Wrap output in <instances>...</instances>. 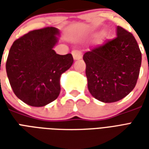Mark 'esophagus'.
<instances>
[{
	"label": "esophagus",
	"instance_id": "1",
	"mask_svg": "<svg viewBox=\"0 0 149 149\" xmlns=\"http://www.w3.org/2000/svg\"><path fill=\"white\" fill-rule=\"evenodd\" d=\"M72 56L74 60H79V59L81 58V52L78 50H73L72 51Z\"/></svg>",
	"mask_w": 149,
	"mask_h": 149
}]
</instances>
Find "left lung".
Masks as SVG:
<instances>
[{
  "label": "left lung",
  "mask_w": 149,
  "mask_h": 149,
  "mask_svg": "<svg viewBox=\"0 0 149 149\" xmlns=\"http://www.w3.org/2000/svg\"><path fill=\"white\" fill-rule=\"evenodd\" d=\"M116 35L83 56L88 91L104 103L118 101L130 93L140 74L141 52L135 37L120 26Z\"/></svg>",
  "instance_id": "left-lung-1"
}]
</instances>
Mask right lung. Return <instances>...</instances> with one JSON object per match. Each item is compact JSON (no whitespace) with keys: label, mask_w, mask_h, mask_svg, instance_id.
<instances>
[{"label":"right lung","mask_w":149,"mask_h":149,"mask_svg":"<svg viewBox=\"0 0 149 149\" xmlns=\"http://www.w3.org/2000/svg\"><path fill=\"white\" fill-rule=\"evenodd\" d=\"M59 30L45 27L33 30L15 40L6 61L13 91L23 102L42 107L58 97L61 75L73 63L70 53L56 54L53 47Z\"/></svg>","instance_id":"obj_1"}]
</instances>
